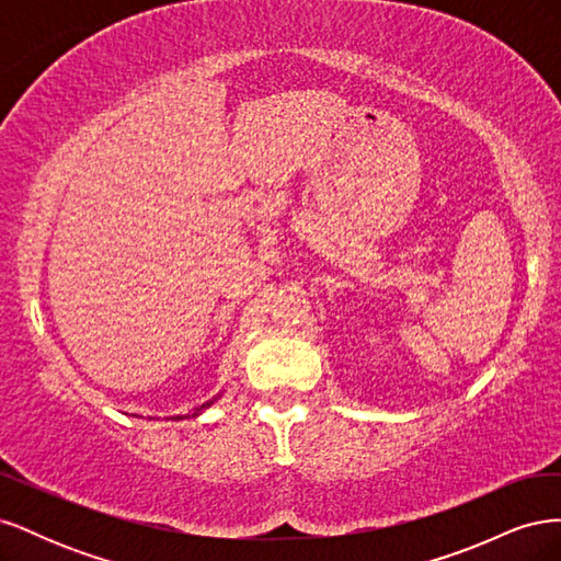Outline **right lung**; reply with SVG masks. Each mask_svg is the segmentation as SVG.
<instances>
[{"instance_id": "right-lung-1", "label": "right lung", "mask_w": 561, "mask_h": 561, "mask_svg": "<svg viewBox=\"0 0 561 561\" xmlns=\"http://www.w3.org/2000/svg\"><path fill=\"white\" fill-rule=\"evenodd\" d=\"M206 407H210V402H206V404H201V407H198V410H196V412H194V414H198V412H203V410H206ZM175 419H182V416H175Z\"/></svg>"}]
</instances>
